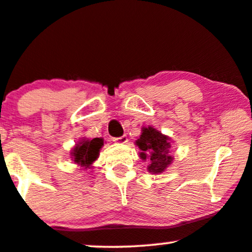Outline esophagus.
Masks as SVG:
<instances>
[{"instance_id": "34e87169", "label": "esophagus", "mask_w": 252, "mask_h": 252, "mask_svg": "<svg viewBox=\"0 0 252 252\" xmlns=\"http://www.w3.org/2000/svg\"><path fill=\"white\" fill-rule=\"evenodd\" d=\"M113 141L118 142V144H126V142L128 141V139H127V135H123L120 136V138H114Z\"/></svg>"}]
</instances>
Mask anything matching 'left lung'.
Returning a JSON list of instances; mask_svg holds the SVG:
<instances>
[{
	"mask_svg": "<svg viewBox=\"0 0 252 252\" xmlns=\"http://www.w3.org/2000/svg\"><path fill=\"white\" fill-rule=\"evenodd\" d=\"M135 145L140 150V159L150 162L147 170L151 174L163 173L172 164L174 160L170 155L172 138L162 134L153 126L141 127V134L135 140Z\"/></svg>",
	"mask_w": 252,
	"mask_h": 252,
	"instance_id": "left-lung-1",
	"label": "left lung"
}]
</instances>
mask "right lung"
<instances>
[{
  "label": "right lung",
  "mask_w": 252,
  "mask_h": 252,
  "mask_svg": "<svg viewBox=\"0 0 252 252\" xmlns=\"http://www.w3.org/2000/svg\"><path fill=\"white\" fill-rule=\"evenodd\" d=\"M102 146H104L102 138H80L70 152L71 160L83 169L92 168V164L98 159Z\"/></svg>",
  "instance_id": "add662e5"
}]
</instances>
